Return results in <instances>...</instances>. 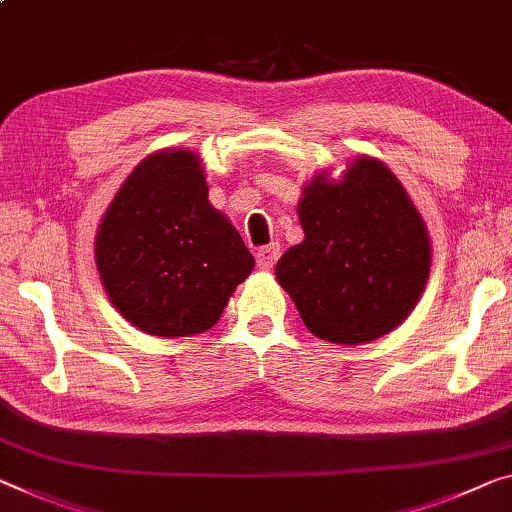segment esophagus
Returning <instances> with one entry per match:
<instances>
[{
  "label": "esophagus",
  "instance_id": "obj_1",
  "mask_svg": "<svg viewBox=\"0 0 512 512\" xmlns=\"http://www.w3.org/2000/svg\"><path fill=\"white\" fill-rule=\"evenodd\" d=\"M281 254L279 245H270V247H263L256 251V263L261 270H272L274 263H277V258Z\"/></svg>",
  "mask_w": 512,
  "mask_h": 512
}]
</instances>
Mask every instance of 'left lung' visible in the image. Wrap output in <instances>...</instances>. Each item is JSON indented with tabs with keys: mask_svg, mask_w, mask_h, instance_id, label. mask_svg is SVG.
I'll return each instance as SVG.
<instances>
[{
	"mask_svg": "<svg viewBox=\"0 0 512 512\" xmlns=\"http://www.w3.org/2000/svg\"><path fill=\"white\" fill-rule=\"evenodd\" d=\"M297 215L304 240L274 274L306 329L327 343L361 345L403 325L428 283L432 245L387 164L359 155L338 178L316 171Z\"/></svg>",
	"mask_w": 512,
	"mask_h": 512,
	"instance_id": "obj_1",
	"label": "left lung"
}]
</instances>
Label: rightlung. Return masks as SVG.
Segmentation results:
<instances>
[{"label": "right lung", "mask_w": 512, "mask_h": 512, "mask_svg": "<svg viewBox=\"0 0 512 512\" xmlns=\"http://www.w3.org/2000/svg\"><path fill=\"white\" fill-rule=\"evenodd\" d=\"M93 245L114 309L162 338L208 332L254 270L240 233L208 201L203 160L190 148L144 157L107 206Z\"/></svg>", "instance_id": "1"}]
</instances>
